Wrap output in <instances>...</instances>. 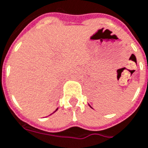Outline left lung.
Instances as JSON below:
<instances>
[{"mask_svg": "<svg viewBox=\"0 0 148 148\" xmlns=\"http://www.w3.org/2000/svg\"><path fill=\"white\" fill-rule=\"evenodd\" d=\"M89 106H90V105H89Z\"/></svg>", "mask_w": 148, "mask_h": 148, "instance_id": "left-lung-1", "label": "left lung"}]
</instances>
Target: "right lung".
Instances as JSON below:
<instances>
[{
  "label": "right lung",
  "instance_id": "obj_1",
  "mask_svg": "<svg viewBox=\"0 0 148 148\" xmlns=\"http://www.w3.org/2000/svg\"><path fill=\"white\" fill-rule=\"evenodd\" d=\"M57 109H58V108H57ZM57 109H56V110H57ZM56 110H55V111H56Z\"/></svg>",
  "mask_w": 148,
  "mask_h": 148
}]
</instances>
